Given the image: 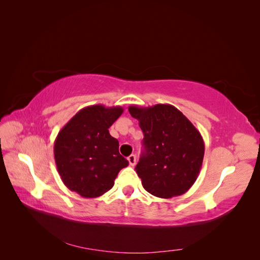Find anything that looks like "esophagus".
Masks as SVG:
<instances>
[{"label": "esophagus", "mask_w": 260, "mask_h": 260, "mask_svg": "<svg viewBox=\"0 0 260 260\" xmlns=\"http://www.w3.org/2000/svg\"><path fill=\"white\" fill-rule=\"evenodd\" d=\"M128 161H129V164H130V166H135L136 165V162H137V157H136V155H130L129 157H128Z\"/></svg>", "instance_id": "obj_1"}]
</instances>
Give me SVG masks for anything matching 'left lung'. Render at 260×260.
<instances>
[{"mask_svg":"<svg viewBox=\"0 0 260 260\" xmlns=\"http://www.w3.org/2000/svg\"><path fill=\"white\" fill-rule=\"evenodd\" d=\"M143 131L144 152L136 166L145 190L160 199L184 194L198 179L205 144L200 131L169 104L130 106Z\"/></svg>","mask_w":260,"mask_h":260,"instance_id":"left-lung-1","label":"left lung"}]
</instances>
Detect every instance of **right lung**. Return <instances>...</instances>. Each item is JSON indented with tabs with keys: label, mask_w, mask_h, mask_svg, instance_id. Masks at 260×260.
Returning a JSON list of instances; mask_svg holds the SVG:
<instances>
[{
	"label": "right lung",
	"mask_w": 260,
	"mask_h": 260,
	"mask_svg": "<svg viewBox=\"0 0 260 260\" xmlns=\"http://www.w3.org/2000/svg\"><path fill=\"white\" fill-rule=\"evenodd\" d=\"M123 113L120 106L82 108L58 132L54 158L60 179L70 191L94 199L114 186L128 160L119 154V142L109 127Z\"/></svg>",
	"instance_id": "obj_1"
}]
</instances>
